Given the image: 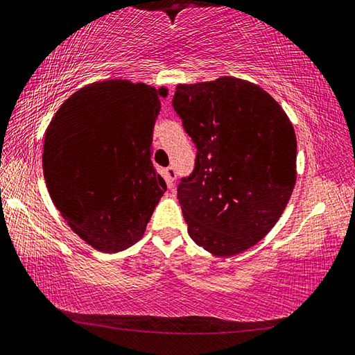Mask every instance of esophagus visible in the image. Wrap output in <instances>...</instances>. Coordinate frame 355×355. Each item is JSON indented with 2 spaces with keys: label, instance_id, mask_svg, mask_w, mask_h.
<instances>
[{
  "label": "esophagus",
  "instance_id": "1",
  "mask_svg": "<svg viewBox=\"0 0 355 355\" xmlns=\"http://www.w3.org/2000/svg\"><path fill=\"white\" fill-rule=\"evenodd\" d=\"M164 176H165V179H166V184L170 185H173V182L176 181V176H178V173H176V168L174 166H168V168H165L164 170Z\"/></svg>",
  "mask_w": 355,
  "mask_h": 355
}]
</instances>
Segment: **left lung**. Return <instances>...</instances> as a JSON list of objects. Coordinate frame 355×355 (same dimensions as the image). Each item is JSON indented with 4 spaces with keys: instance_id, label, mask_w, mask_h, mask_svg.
I'll return each mask as SVG.
<instances>
[{
    "instance_id": "obj_1",
    "label": "left lung",
    "mask_w": 355,
    "mask_h": 355,
    "mask_svg": "<svg viewBox=\"0 0 355 355\" xmlns=\"http://www.w3.org/2000/svg\"><path fill=\"white\" fill-rule=\"evenodd\" d=\"M173 107L196 146L178 185L189 235L229 257L268 234L296 182V135L281 105L235 78L178 85Z\"/></svg>"
}]
</instances>
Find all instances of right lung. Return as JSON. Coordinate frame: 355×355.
Instances as JSON below:
<instances>
[{"instance_id": "add662e5", "label": "right lung", "mask_w": 355, "mask_h": 355, "mask_svg": "<svg viewBox=\"0 0 355 355\" xmlns=\"http://www.w3.org/2000/svg\"><path fill=\"white\" fill-rule=\"evenodd\" d=\"M160 96L165 89L103 80L73 93L46 129L49 196L68 226L98 251L137 243L166 191L151 162Z\"/></svg>"}]
</instances>
